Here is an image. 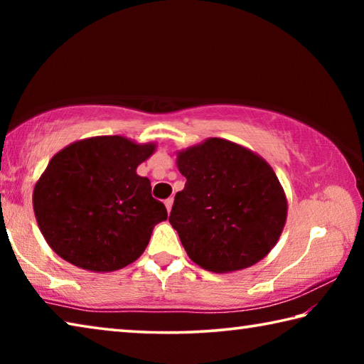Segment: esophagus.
Here are the masks:
<instances>
[{
	"mask_svg": "<svg viewBox=\"0 0 364 364\" xmlns=\"http://www.w3.org/2000/svg\"><path fill=\"white\" fill-rule=\"evenodd\" d=\"M171 205H173V197H168L167 200H165V207H167V212L170 213L171 210Z\"/></svg>",
	"mask_w": 364,
	"mask_h": 364,
	"instance_id": "obj_1",
	"label": "esophagus"
}]
</instances>
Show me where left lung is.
I'll list each match as a JSON object with an SVG mask.
<instances>
[{"label": "left lung", "instance_id": "left-lung-1", "mask_svg": "<svg viewBox=\"0 0 364 364\" xmlns=\"http://www.w3.org/2000/svg\"><path fill=\"white\" fill-rule=\"evenodd\" d=\"M186 178L170 213L191 260L213 273L249 268L284 230L287 199L274 170L241 144L208 138L176 154Z\"/></svg>", "mask_w": 364, "mask_h": 364}]
</instances>
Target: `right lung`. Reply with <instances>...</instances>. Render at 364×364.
<instances>
[{
    "label": "right lung",
    "instance_id": "add662e5",
    "mask_svg": "<svg viewBox=\"0 0 364 364\" xmlns=\"http://www.w3.org/2000/svg\"><path fill=\"white\" fill-rule=\"evenodd\" d=\"M156 144L125 136L75 141L49 160L33 189L43 237L75 267L109 273L133 263L149 244L167 208L136 168Z\"/></svg>",
    "mask_w": 364,
    "mask_h": 364
}]
</instances>
